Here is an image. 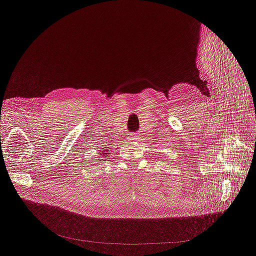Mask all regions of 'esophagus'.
I'll return each mask as SVG.
<instances>
[{"mask_svg":"<svg viewBox=\"0 0 256 256\" xmlns=\"http://www.w3.org/2000/svg\"><path fill=\"white\" fill-rule=\"evenodd\" d=\"M130 140H140V136L136 134H130L128 138Z\"/></svg>","mask_w":256,"mask_h":256,"instance_id":"34e87169","label":"esophagus"}]
</instances>
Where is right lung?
<instances>
[{
  "instance_id": "add662e5",
  "label": "right lung",
  "mask_w": 256,
  "mask_h": 256,
  "mask_svg": "<svg viewBox=\"0 0 256 256\" xmlns=\"http://www.w3.org/2000/svg\"><path fill=\"white\" fill-rule=\"evenodd\" d=\"M102 152H100V154H102V156H100V158H102L100 160H102L104 158H106V154H108V152H110V150H108V148H106V150H102Z\"/></svg>"
}]
</instances>
